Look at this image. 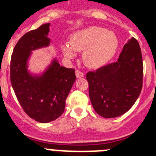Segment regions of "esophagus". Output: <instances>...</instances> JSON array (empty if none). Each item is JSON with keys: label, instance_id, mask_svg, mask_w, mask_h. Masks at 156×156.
I'll list each match as a JSON object with an SVG mask.
<instances>
[{"label": "esophagus", "instance_id": "obj_1", "mask_svg": "<svg viewBox=\"0 0 156 156\" xmlns=\"http://www.w3.org/2000/svg\"><path fill=\"white\" fill-rule=\"evenodd\" d=\"M76 78H82V77L84 76V75H83L82 72H80L78 70H76Z\"/></svg>", "mask_w": 156, "mask_h": 156}]
</instances>
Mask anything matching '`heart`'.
I'll return each mask as SVG.
<instances>
[{
    "instance_id": "obj_1",
    "label": "heart",
    "mask_w": 156,
    "mask_h": 156,
    "mask_svg": "<svg viewBox=\"0 0 156 156\" xmlns=\"http://www.w3.org/2000/svg\"><path fill=\"white\" fill-rule=\"evenodd\" d=\"M118 48L119 40L113 32L91 27L75 32L70 37L69 45H62V51L68 59L75 58V51H83L84 64L90 69H98L115 56Z\"/></svg>"
}]
</instances>
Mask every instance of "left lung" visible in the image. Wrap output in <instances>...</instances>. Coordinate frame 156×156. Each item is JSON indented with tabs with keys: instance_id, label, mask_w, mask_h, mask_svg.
I'll list each match as a JSON object with an SVG mask.
<instances>
[{
	"instance_id": "8db88e82",
	"label": "left lung",
	"mask_w": 156,
	"mask_h": 156,
	"mask_svg": "<svg viewBox=\"0 0 156 156\" xmlns=\"http://www.w3.org/2000/svg\"><path fill=\"white\" fill-rule=\"evenodd\" d=\"M89 97L101 116L115 118L126 113L138 98L143 80L141 51L132 37L117 62L87 74Z\"/></svg>"
}]
</instances>
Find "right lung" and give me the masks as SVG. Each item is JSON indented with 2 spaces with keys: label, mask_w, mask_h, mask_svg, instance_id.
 <instances>
[{
  "label": "right lung",
  "mask_w": 156,
  "mask_h": 156,
  "mask_svg": "<svg viewBox=\"0 0 156 156\" xmlns=\"http://www.w3.org/2000/svg\"><path fill=\"white\" fill-rule=\"evenodd\" d=\"M50 25L46 23L24 34L11 58V83L18 101L30 118L42 123L55 120L63 113L76 80L75 70L61 66L56 58L41 73L28 69L32 52L50 45Z\"/></svg>",
  "instance_id": "add662e5"
}]
</instances>
